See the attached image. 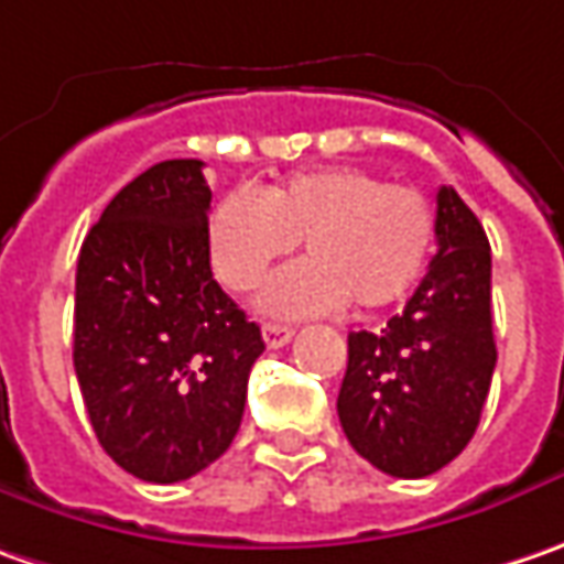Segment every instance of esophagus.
<instances>
[{
    "mask_svg": "<svg viewBox=\"0 0 564 564\" xmlns=\"http://www.w3.org/2000/svg\"><path fill=\"white\" fill-rule=\"evenodd\" d=\"M261 334H264V344H268L271 350H278V347L293 340V328H290V325H278V322H268V325L261 328Z\"/></svg>",
    "mask_w": 564,
    "mask_h": 564,
    "instance_id": "34e87169",
    "label": "esophagus"
}]
</instances>
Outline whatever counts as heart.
Returning a JSON list of instances; mask_svg holds the SVG:
<instances>
[{
    "label": "heart",
    "mask_w": 564,
    "mask_h": 564,
    "mask_svg": "<svg viewBox=\"0 0 564 564\" xmlns=\"http://www.w3.org/2000/svg\"><path fill=\"white\" fill-rule=\"evenodd\" d=\"M300 239L308 258L268 281L261 306L274 315L381 308L423 274L435 217L416 188L350 166L296 173L264 192L239 185L210 208V261L234 290L256 286Z\"/></svg>",
    "instance_id": "obj_1"
}]
</instances>
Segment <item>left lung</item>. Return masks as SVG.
I'll use <instances>...</instances> for the list:
<instances>
[{
    "label": "left lung",
    "mask_w": 564,
    "mask_h": 564,
    "mask_svg": "<svg viewBox=\"0 0 564 564\" xmlns=\"http://www.w3.org/2000/svg\"><path fill=\"white\" fill-rule=\"evenodd\" d=\"M438 252L401 315L350 330L337 416L381 474L420 479L452 464L479 426L492 369V256L477 214L438 188Z\"/></svg>",
    "instance_id": "obj_1"
}]
</instances>
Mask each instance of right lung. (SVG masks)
I'll return each instance as SVG.
<instances>
[{"label": "right lung", "mask_w": 564, "mask_h": 564, "mask_svg": "<svg viewBox=\"0 0 564 564\" xmlns=\"http://www.w3.org/2000/svg\"><path fill=\"white\" fill-rule=\"evenodd\" d=\"M202 160L126 185L82 242L75 376L112 460L144 482L195 477L230 448L261 328L210 274Z\"/></svg>", "instance_id": "obj_1"}]
</instances>
